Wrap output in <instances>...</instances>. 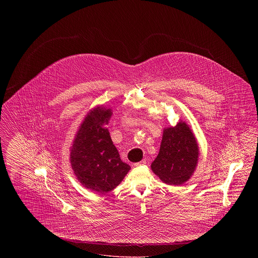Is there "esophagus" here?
<instances>
[{
    "instance_id": "34e87169",
    "label": "esophagus",
    "mask_w": 258,
    "mask_h": 258,
    "mask_svg": "<svg viewBox=\"0 0 258 258\" xmlns=\"http://www.w3.org/2000/svg\"><path fill=\"white\" fill-rule=\"evenodd\" d=\"M147 162H146V160L144 159V160H142V161H140V162H138V163H135L134 164V167H139V166H143V165H145Z\"/></svg>"
}]
</instances>
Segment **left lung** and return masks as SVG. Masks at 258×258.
Wrapping results in <instances>:
<instances>
[{"mask_svg":"<svg viewBox=\"0 0 258 258\" xmlns=\"http://www.w3.org/2000/svg\"><path fill=\"white\" fill-rule=\"evenodd\" d=\"M200 150L189 126L180 121L164 128L160 151L151 169L167 184L181 185L190 179L198 166Z\"/></svg>","mask_w":258,"mask_h":258,"instance_id":"obj_1","label":"left lung"}]
</instances>
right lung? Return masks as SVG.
Here are the masks:
<instances>
[{
    "label": "right lung",
    "mask_w": 258,
    "mask_h": 258,
    "mask_svg": "<svg viewBox=\"0 0 258 258\" xmlns=\"http://www.w3.org/2000/svg\"><path fill=\"white\" fill-rule=\"evenodd\" d=\"M111 115L112 109L103 105L88 111L71 147L70 161L76 179L84 187L97 194L114 189L131 169L121 161L105 127Z\"/></svg>",
    "instance_id": "1"
}]
</instances>
